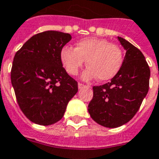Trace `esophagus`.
Here are the masks:
<instances>
[{"label": "esophagus", "instance_id": "1", "mask_svg": "<svg viewBox=\"0 0 159 159\" xmlns=\"http://www.w3.org/2000/svg\"><path fill=\"white\" fill-rule=\"evenodd\" d=\"M85 86H86V85H84V84H83V83H78V89H83V87H85Z\"/></svg>", "mask_w": 159, "mask_h": 159}]
</instances>
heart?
Returning a JSON list of instances; mask_svg holds the SVG:
<instances>
[{
	"label": "heart",
	"mask_w": 159,
	"mask_h": 159,
	"mask_svg": "<svg viewBox=\"0 0 159 159\" xmlns=\"http://www.w3.org/2000/svg\"><path fill=\"white\" fill-rule=\"evenodd\" d=\"M60 60L66 72L76 76L85 63L89 66L83 74V79L108 81L117 75L123 62L119 47L101 38L90 37L76 42L75 48L65 46L60 51Z\"/></svg>",
	"instance_id": "heart-1"
}]
</instances>
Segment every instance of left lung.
Here are the masks:
<instances>
[{
  "mask_svg": "<svg viewBox=\"0 0 159 159\" xmlns=\"http://www.w3.org/2000/svg\"><path fill=\"white\" fill-rule=\"evenodd\" d=\"M117 38L126 50L122 67L111 82L93 87L88 107L93 121L107 128H117L132 119L149 89L150 68L143 53L125 39Z\"/></svg>",
  "mask_w": 159,
  "mask_h": 159,
  "instance_id": "1",
  "label": "left lung"
}]
</instances>
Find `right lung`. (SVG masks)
<instances>
[{
  "label": "right lung",
  "instance_id": "add662e5",
  "mask_svg": "<svg viewBox=\"0 0 159 159\" xmlns=\"http://www.w3.org/2000/svg\"><path fill=\"white\" fill-rule=\"evenodd\" d=\"M71 40L68 33L48 30L30 37L16 52L11 82L26 117L40 125L61 119L78 90L60 60V51Z\"/></svg>",
  "mask_w": 159,
  "mask_h": 159
}]
</instances>
